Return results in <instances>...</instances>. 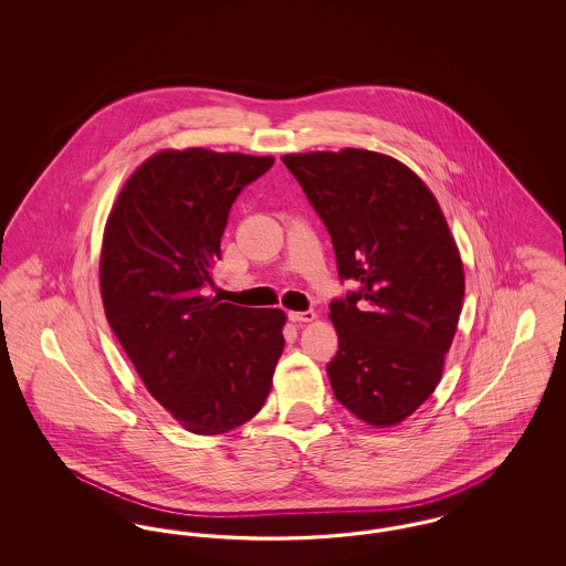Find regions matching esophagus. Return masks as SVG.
<instances>
[{
    "instance_id": "esophagus-1",
    "label": "esophagus",
    "mask_w": 566,
    "mask_h": 566,
    "mask_svg": "<svg viewBox=\"0 0 566 566\" xmlns=\"http://www.w3.org/2000/svg\"><path fill=\"white\" fill-rule=\"evenodd\" d=\"M289 318L293 323H314L316 321V312L307 310V312H289Z\"/></svg>"
}]
</instances>
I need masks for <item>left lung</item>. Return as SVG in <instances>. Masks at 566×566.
Instances as JSON below:
<instances>
[{
    "label": "left lung",
    "instance_id": "8db88e82",
    "mask_svg": "<svg viewBox=\"0 0 566 566\" xmlns=\"http://www.w3.org/2000/svg\"><path fill=\"white\" fill-rule=\"evenodd\" d=\"M333 240L342 280L333 301L339 350L326 371L337 401L376 429L401 424L443 376L457 335L464 270L424 180L388 155L344 148L284 155Z\"/></svg>",
    "mask_w": 566,
    "mask_h": 566
}]
</instances>
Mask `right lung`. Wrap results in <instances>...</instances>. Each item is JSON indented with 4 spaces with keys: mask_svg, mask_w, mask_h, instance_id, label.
Wrapping results in <instances>:
<instances>
[{
    "mask_svg": "<svg viewBox=\"0 0 566 566\" xmlns=\"http://www.w3.org/2000/svg\"><path fill=\"white\" fill-rule=\"evenodd\" d=\"M271 165L273 157L165 148L127 178L106 220V318L146 390L195 434L256 416L284 350L282 310L201 295L231 203Z\"/></svg>",
    "mask_w": 566,
    "mask_h": 566,
    "instance_id": "right-lung-1",
    "label": "right lung"
}]
</instances>
